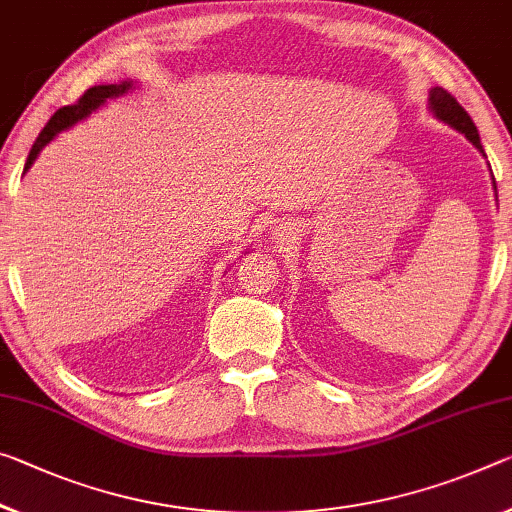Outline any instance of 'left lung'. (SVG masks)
Segmentation results:
<instances>
[{
	"mask_svg": "<svg viewBox=\"0 0 512 512\" xmlns=\"http://www.w3.org/2000/svg\"><path fill=\"white\" fill-rule=\"evenodd\" d=\"M431 111L435 113L437 118L444 120V123H449L451 127H456L458 132L465 134L467 139L472 141V145H476V148L483 152L481 136H478V129L474 125V120L469 118V113L460 107V102L449 91H444V88H433V91H431ZM492 180H494V177H492ZM494 189H497V184H494Z\"/></svg>",
	"mask_w": 512,
	"mask_h": 512,
	"instance_id": "left-lung-1",
	"label": "left lung"
}]
</instances>
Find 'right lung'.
<instances>
[{
	"mask_svg": "<svg viewBox=\"0 0 512 512\" xmlns=\"http://www.w3.org/2000/svg\"><path fill=\"white\" fill-rule=\"evenodd\" d=\"M132 86L129 81H123V84H107V86H93L84 91V95L79 97L75 104H68V107H61L59 111L54 113V116L47 120V125L43 127V132L38 134V139L31 145V152L27 157V164H24V170H29V166L34 164L38 152L45 148L47 143H50L56 134L61 132V129H68L70 125H75L77 120L86 118L88 113L93 109L100 107L104 100H109V97H116V95H123L127 88Z\"/></svg>",
	"mask_w": 512,
	"mask_h": 512,
	"instance_id": "add662e5",
	"label": "right lung"
}]
</instances>
